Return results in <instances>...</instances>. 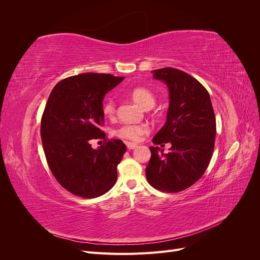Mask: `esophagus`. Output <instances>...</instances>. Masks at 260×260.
Instances as JSON below:
<instances>
[{"instance_id":"obj_1","label":"esophagus","mask_w":260,"mask_h":260,"mask_svg":"<svg viewBox=\"0 0 260 260\" xmlns=\"http://www.w3.org/2000/svg\"><path fill=\"white\" fill-rule=\"evenodd\" d=\"M138 146V144L132 143V142H127V147L128 149H135Z\"/></svg>"}]
</instances>
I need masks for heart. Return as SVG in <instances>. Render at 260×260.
I'll list each match as a JSON object with an SVG mask.
<instances>
[{
  "mask_svg": "<svg viewBox=\"0 0 260 260\" xmlns=\"http://www.w3.org/2000/svg\"><path fill=\"white\" fill-rule=\"evenodd\" d=\"M132 100L138 103L144 109H151L155 102L156 98L154 94L145 88H136L130 92ZM103 112L105 116L112 117L116 113V102L113 99H107L103 105ZM148 132L147 125L145 124H131L125 123L115 131V135L119 138L129 140V141H139L142 136Z\"/></svg>",
  "mask_w": 260,
  "mask_h": 260,
  "instance_id": "b5f03b06",
  "label": "heart"
}]
</instances>
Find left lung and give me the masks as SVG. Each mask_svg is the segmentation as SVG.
I'll return each mask as SVG.
<instances>
[{
  "label": "left lung",
  "instance_id": "8db88e82",
  "mask_svg": "<svg viewBox=\"0 0 260 260\" xmlns=\"http://www.w3.org/2000/svg\"><path fill=\"white\" fill-rule=\"evenodd\" d=\"M153 78L168 86L167 121L153 138L170 143L168 154L151 146L145 169L148 183L162 192H180L194 184L207 169L216 138V118L209 93L190 75L176 68L153 70Z\"/></svg>",
  "mask_w": 260,
  "mask_h": 260
}]
</instances>
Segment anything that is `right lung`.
<instances>
[{"mask_svg": "<svg viewBox=\"0 0 260 260\" xmlns=\"http://www.w3.org/2000/svg\"><path fill=\"white\" fill-rule=\"evenodd\" d=\"M124 79L85 73L59 81L52 90L41 120V139L49 167L67 191L85 199L108 192L117 180V166L127 151L121 140L93 148L90 141L105 133L103 100Z\"/></svg>", "mask_w": 260, "mask_h": 260, "instance_id": "add662e5", "label": "right lung"}]
</instances>
